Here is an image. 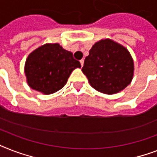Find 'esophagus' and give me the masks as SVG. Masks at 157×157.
<instances>
[{"label":"esophagus","mask_w":157,"mask_h":157,"mask_svg":"<svg viewBox=\"0 0 157 157\" xmlns=\"http://www.w3.org/2000/svg\"><path fill=\"white\" fill-rule=\"evenodd\" d=\"M80 63H81V67H83V65H84V59H81V61H80Z\"/></svg>","instance_id":"1"}]
</instances>
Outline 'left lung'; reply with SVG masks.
Here are the masks:
<instances>
[{"instance_id": "obj_1", "label": "left lung", "mask_w": 157, "mask_h": 157, "mask_svg": "<svg viewBox=\"0 0 157 157\" xmlns=\"http://www.w3.org/2000/svg\"><path fill=\"white\" fill-rule=\"evenodd\" d=\"M82 71L94 90L106 94H114L131 83L134 60L124 46L106 38L93 45L85 59Z\"/></svg>"}]
</instances>
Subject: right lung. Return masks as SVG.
Wrapping results in <instances>:
<instances>
[{
	"instance_id": "add662e5",
	"label": "right lung",
	"mask_w": 157,
	"mask_h": 157,
	"mask_svg": "<svg viewBox=\"0 0 157 157\" xmlns=\"http://www.w3.org/2000/svg\"><path fill=\"white\" fill-rule=\"evenodd\" d=\"M81 67L72 53L64 50L59 43H46L29 54L24 73L30 88L51 94L66 85L74 69Z\"/></svg>"
}]
</instances>
